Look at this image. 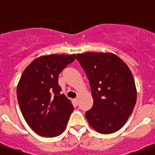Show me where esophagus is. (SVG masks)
<instances>
[{"mask_svg":"<svg viewBox=\"0 0 155 155\" xmlns=\"http://www.w3.org/2000/svg\"><path fill=\"white\" fill-rule=\"evenodd\" d=\"M75 102H76V104H78V102H79V98H78V97H76V98L75 99Z\"/></svg>","mask_w":155,"mask_h":155,"instance_id":"obj_1","label":"esophagus"}]
</instances>
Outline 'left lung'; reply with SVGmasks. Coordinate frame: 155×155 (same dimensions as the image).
<instances>
[{
	"instance_id": "obj_1",
	"label": "left lung",
	"mask_w": 155,
	"mask_h": 155,
	"mask_svg": "<svg viewBox=\"0 0 155 155\" xmlns=\"http://www.w3.org/2000/svg\"><path fill=\"white\" fill-rule=\"evenodd\" d=\"M90 84L93 107L88 124L101 134L115 133L125 124L137 101L135 81L122 59L111 53L76 54Z\"/></svg>"
}]
</instances>
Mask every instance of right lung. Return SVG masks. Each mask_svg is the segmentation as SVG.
Here are the masks:
<instances>
[{
	"instance_id": "add662e5",
	"label": "right lung",
	"mask_w": 155,
	"mask_h": 155,
	"mask_svg": "<svg viewBox=\"0 0 155 155\" xmlns=\"http://www.w3.org/2000/svg\"><path fill=\"white\" fill-rule=\"evenodd\" d=\"M75 59V54L39 57L21 75L18 101L27 124L38 135L54 137L67 127L74 107L64 94H60L58 75Z\"/></svg>"
}]
</instances>
